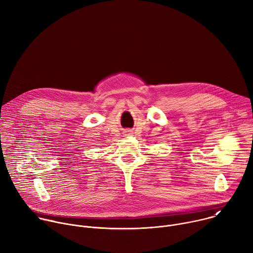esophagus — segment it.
<instances>
[{
    "instance_id": "34e87169",
    "label": "esophagus",
    "mask_w": 253,
    "mask_h": 253,
    "mask_svg": "<svg viewBox=\"0 0 253 253\" xmlns=\"http://www.w3.org/2000/svg\"><path fill=\"white\" fill-rule=\"evenodd\" d=\"M125 133H126L127 135H130V134H132L133 132H132V130H126V131H125Z\"/></svg>"
}]
</instances>
